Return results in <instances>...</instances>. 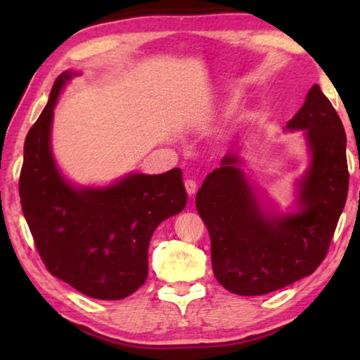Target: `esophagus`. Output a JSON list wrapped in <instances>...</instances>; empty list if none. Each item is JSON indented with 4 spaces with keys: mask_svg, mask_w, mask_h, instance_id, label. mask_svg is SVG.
<instances>
[{
    "mask_svg": "<svg viewBox=\"0 0 360 360\" xmlns=\"http://www.w3.org/2000/svg\"><path fill=\"white\" fill-rule=\"evenodd\" d=\"M184 187H186V192L192 197V195L197 192V181L187 178L184 179Z\"/></svg>",
    "mask_w": 360,
    "mask_h": 360,
    "instance_id": "34e87169",
    "label": "esophagus"
}]
</instances>
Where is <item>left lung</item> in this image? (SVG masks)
Segmentation results:
<instances>
[{"label":"left lung","mask_w":360,"mask_h":360,"mask_svg":"<svg viewBox=\"0 0 360 360\" xmlns=\"http://www.w3.org/2000/svg\"><path fill=\"white\" fill-rule=\"evenodd\" d=\"M304 130L311 165L300 182L302 210L268 217L229 154L195 198L211 238L212 271L238 295H264L311 273L326 259L349 187L346 135L318 84L288 124Z\"/></svg>","instance_id":"1"}]
</instances>
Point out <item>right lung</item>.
<instances>
[{"mask_svg": "<svg viewBox=\"0 0 360 360\" xmlns=\"http://www.w3.org/2000/svg\"><path fill=\"white\" fill-rule=\"evenodd\" d=\"M71 72L53 82L51 98L25 138L19 193L36 251L49 273L84 295L120 300L148 279V249L157 225L184 210L181 169L130 174L106 188L70 186L51 154V124Z\"/></svg>", "mask_w": 360, "mask_h": 360, "instance_id": "1", "label": "right lung"}]
</instances>
